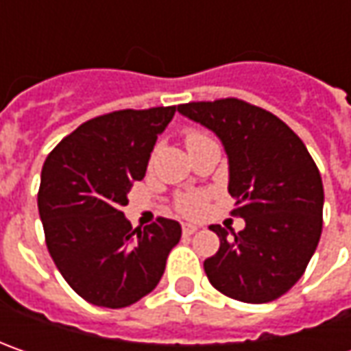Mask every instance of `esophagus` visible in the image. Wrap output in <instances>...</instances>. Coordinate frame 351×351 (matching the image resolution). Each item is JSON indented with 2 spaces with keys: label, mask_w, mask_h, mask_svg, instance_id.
I'll list each match as a JSON object with an SVG mask.
<instances>
[{
  "label": "esophagus",
  "mask_w": 351,
  "mask_h": 351,
  "mask_svg": "<svg viewBox=\"0 0 351 351\" xmlns=\"http://www.w3.org/2000/svg\"><path fill=\"white\" fill-rule=\"evenodd\" d=\"M197 230H199V228H197L195 224H183L182 226V232L185 236H191V234H195Z\"/></svg>",
  "instance_id": "obj_1"
}]
</instances>
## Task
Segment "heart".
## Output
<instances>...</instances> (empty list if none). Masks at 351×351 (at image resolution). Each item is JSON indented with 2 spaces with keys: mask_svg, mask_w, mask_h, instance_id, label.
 <instances>
[{
  "mask_svg": "<svg viewBox=\"0 0 351 351\" xmlns=\"http://www.w3.org/2000/svg\"><path fill=\"white\" fill-rule=\"evenodd\" d=\"M207 138L205 132L201 130H189L185 134V146H191L195 142ZM209 203V195L205 191H185L176 197V210L183 217H201Z\"/></svg>",
  "mask_w": 351,
  "mask_h": 351,
  "instance_id": "b5f03b06",
  "label": "heart"
}]
</instances>
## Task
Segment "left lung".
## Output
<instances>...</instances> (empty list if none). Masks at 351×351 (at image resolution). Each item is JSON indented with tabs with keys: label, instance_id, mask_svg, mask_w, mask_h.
<instances>
[{
	"label": "left lung",
	"instance_id": "obj_1",
	"mask_svg": "<svg viewBox=\"0 0 351 351\" xmlns=\"http://www.w3.org/2000/svg\"><path fill=\"white\" fill-rule=\"evenodd\" d=\"M182 115L210 128L228 154L232 217L246 228H209L221 248L205 260L210 285L242 303H269L303 277L322 232L324 189L313 156L279 117L224 97L178 105Z\"/></svg>",
	"mask_w": 351,
	"mask_h": 351
}]
</instances>
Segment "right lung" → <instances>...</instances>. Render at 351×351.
<instances>
[{"label": "right lung", "mask_w": 351, "mask_h": 351, "mask_svg": "<svg viewBox=\"0 0 351 351\" xmlns=\"http://www.w3.org/2000/svg\"><path fill=\"white\" fill-rule=\"evenodd\" d=\"M173 113L176 105L89 119L45 160L38 215L48 254L88 303L123 308L141 301L162 279L169 250L182 238L171 219L132 228L121 210Z\"/></svg>", "instance_id": "1"}]
</instances>
